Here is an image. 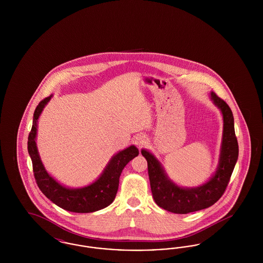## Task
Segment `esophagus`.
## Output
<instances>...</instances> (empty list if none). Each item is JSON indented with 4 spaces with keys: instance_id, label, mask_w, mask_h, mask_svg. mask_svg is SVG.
<instances>
[{
    "instance_id": "esophagus-1",
    "label": "esophagus",
    "mask_w": 263,
    "mask_h": 263,
    "mask_svg": "<svg viewBox=\"0 0 263 263\" xmlns=\"http://www.w3.org/2000/svg\"><path fill=\"white\" fill-rule=\"evenodd\" d=\"M146 141H147V139H146L144 135H139V136L134 139V144L139 148H141L146 143Z\"/></svg>"
}]
</instances>
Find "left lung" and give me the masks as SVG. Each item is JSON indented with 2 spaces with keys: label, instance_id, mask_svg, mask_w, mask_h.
<instances>
[{
  "label": "left lung",
  "instance_id": "8db88e82",
  "mask_svg": "<svg viewBox=\"0 0 263 263\" xmlns=\"http://www.w3.org/2000/svg\"><path fill=\"white\" fill-rule=\"evenodd\" d=\"M210 98L223 115V137L219 164L212 177L197 187H180L168 178L161 163L149 151H141L148 163V174L154 200L168 212L187 214L206 209L221 198L238 161V140L230 106L211 91Z\"/></svg>",
  "mask_w": 263,
  "mask_h": 263
}]
</instances>
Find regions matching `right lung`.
Here are the masks:
<instances>
[{"instance_id": "obj_1", "label": "right lung", "mask_w": 263, "mask_h": 263, "mask_svg": "<svg viewBox=\"0 0 263 263\" xmlns=\"http://www.w3.org/2000/svg\"><path fill=\"white\" fill-rule=\"evenodd\" d=\"M51 98L52 95L38 103L27 141V150L32 161L38 187L54 204L70 212L90 213L103 209L112 203L118 190L120 175L126 164L137 157L139 151L132 145L118 152L107 163L100 177L85 187L69 188L60 184L46 172L40 160L35 142L38 118Z\"/></svg>"}]
</instances>
